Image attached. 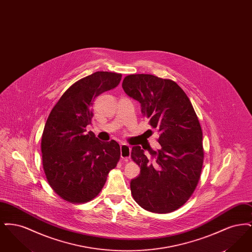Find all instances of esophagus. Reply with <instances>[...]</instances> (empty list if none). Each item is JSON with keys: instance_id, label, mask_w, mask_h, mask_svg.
I'll use <instances>...</instances> for the list:
<instances>
[{"instance_id": "1", "label": "esophagus", "mask_w": 252, "mask_h": 252, "mask_svg": "<svg viewBox=\"0 0 252 252\" xmlns=\"http://www.w3.org/2000/svg\"><path fill=\"white\" fill-rule=\"evenodd\" d=\"M121 158L125 160H128L131 154V147L129 145L122 144L120 145Z\"/></svg>"}]
</instances>
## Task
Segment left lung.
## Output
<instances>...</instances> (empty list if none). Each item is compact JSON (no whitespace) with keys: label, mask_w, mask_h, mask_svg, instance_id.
Returning a JSON list of instances; mask_svg holds the SVG:
<instances>
[{"label":"left lung","mask_w":252,"mask_h":252,"mask_svg":"<svg viewBox=\"0 0 252 252\" xmlns=\"http://www.w3.org/2000/svg\"><path fill=\"white\" fill-rule=\"evenodd\" d=\"M125 93L141 104L144 117L160 133V146L149 150L132 147V159L141 167L130 181L133 198L144 210L167 214L190 198L203 165L202 130L192 103L176 82L152 74L125 77Z\"/></svg>","instance_id":"1"}]
</instances>
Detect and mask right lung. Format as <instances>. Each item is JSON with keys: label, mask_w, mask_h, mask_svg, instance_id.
<instances>
[{"label": "right lung", "mask_w": 252, "mask_h": 252, "mask_svg": "<svg viewBox=\"0 0 252 252\" xmlns=\"http://www.w3.org/2000/svg\"><path fill=\"white\" fill-rule=\"evenodd\" d=\"M122 74L96 72L72 84L51 110L42 138L45 176L52 189L71 203H86L104 187L120 159V145L99 141L91 125L96 97L120 83Z\"/></svg>", "instance_id": "obj_1"}]
</instances>
